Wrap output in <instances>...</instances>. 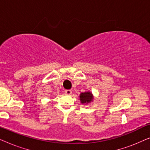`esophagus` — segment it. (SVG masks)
Masks as SVG:
<instances>
[{"instance_id": "1", "label": "esophagus", "mask_w": 150, "mask_h": 150, "mask_svg": "<svg viewBox=\"0 0 150 150\" xmlns=\"http://www.w3.org/2000/svg\"><path fill=\"white\" fill-rule=\"evenodd\" d=\"M65 93H66L67 95H70V94L71 93V89L65 90Z\"/></svg>"}]
</instances>
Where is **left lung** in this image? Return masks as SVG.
Segmentation results:
<instances>
[{"label": "left lung", "instance_id": "left-lung-1", "mask_svg": "<svg viewBox=\"0 0 150 150\" xmlns=\"http://www.w3.org/2000/svg\"><path fill=\"white\" fill-rule=\"evenodd\" d=\"M80 100L82 104H87L92 101L93 96L90 92H84V93H81L80 95Z\"/></svg>", "mask_w": 150, "mask_h": 150}]
</instances>
